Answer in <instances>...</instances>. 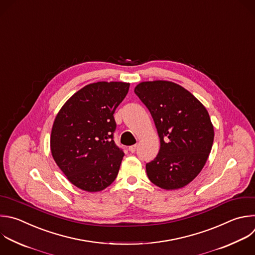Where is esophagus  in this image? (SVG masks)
Listing matches in <instances>:
<instances>
[{
  "instance_id": "obj_1",
  "label": "esophagus",
  "mask_w": 255,
  "mask_h": 255,
  "mask_svg": "<svg viewBox=\"0 0 255 255\" xmlns=\"http://www.w3.org/2000/svg\"><path fill=\"white\" fill-rule=\"evenodd\" d=\"M136 147H137L136 145H132V146H130V147H129V151H130L131 153H134V152L136 151Z\"/></svg>"
}]
</instances>
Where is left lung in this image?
Listing matches in <instances>:
<instances>
[{"mask_svg": "<svg viewBox=\"0 0 255 255\" xmlns=\"http://www.w3.org/2000/svg\"><path fill=\"white\" fill-rule=\"evenodd\" d=\"M134 92L150 111L160 138L158 155L146 164L149 180L165 190L186 186L200 173L212 148L208 111L174 82H141Z\"/></svg>", "mask_w": 255, "mask_h": 255, "instance_id": "obj_1", "label": "left lung"}]
</instances>
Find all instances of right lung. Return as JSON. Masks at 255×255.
Here are the masks:
<instances>
[{"label": "right lung", "mask_w": 255, "mask_h": 255, "mask_svg": "<svg viewBox=\"0 0 255 255\" xmlns=\"http://www.w3.org/2000/svg\"><path fill=\"white\" fill-rule=\"evenodd\" d=\"M129 86L105 81L86 85L56 115L50 137L52 156L67 179L84 191L104 190L117 177L124 152L113 140V114Z\"/></svg>", "instance_id": "obj_1"}]
</instances>
